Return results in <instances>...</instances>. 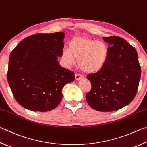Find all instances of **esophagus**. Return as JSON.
<instances>
[{"instance_id":"obj_1","label":"esophagus","mask_w":147,"mask_h":147,"mask_svg":"<svg viewBox=\"0 0 147 147\" xmlns=\"http://www.w3.org/2000/svg\"><path fill=\"white\" fill-rule=\"evenodd\" d=\"M83 78H84V76H83L82 75H80V74H75V80H80Z\"/></svg>"}]
</instances>
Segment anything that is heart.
<instances>
[{
  "label": "heart",
  "instance_id": "1",
  "mask_svg": "<svg viewBox=\"0 0 147 147\" xmlns=\"http://www.w3.org/2000/svg\"><path fill=\"white\" fill-rule=\"evenodd\" d=\"M109 55L108 47L103 42L87 37H75L69 42V47L62 51V58L69 65L78 63L82 71L95 73L105 65Z\"/></svg>",
  "mask_w": 147,
  "mask_h": 147
}]
</instances>
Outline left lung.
<instances>
[{
	"label": "left lung",
	"instance_id": "obj_1",
	"mask_svg": "<svg viewBox=\"0 0 147 147\" xmlns=\"http://www.w3.org/2000/svg\"><path fill=\"white\" fill-rule=\"evenodd\" d=\"M103 38L110 45L107 60L100 71L87 76L92 89L85 98L95 110L110 112L134 100L141 71L138 53L129 42L117 36Z\"/></svg>",
	"mask_w": 147,
	"mask_h": 147
}]
</instances>
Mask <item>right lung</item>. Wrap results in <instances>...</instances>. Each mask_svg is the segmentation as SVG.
<instances>
[{
  "instance_id": "add662e5",
  "label": "right lung",
  "mask_w": 147,
  "mask_h": 147,
  "mask_svg": "<svg viewBox=\"0 0 147 147\" xmlns=\"http://www.w3.org/2000/svg\"><path fill=\"white\" fill-rule=\"evenodd\" d=\"M63 32L38 33L23 39L11 53L7 81L15 100L32 111H51L59 105L65 85L74 73L62 67Z\"/></svg>"
}]
</instances>
